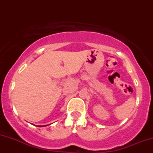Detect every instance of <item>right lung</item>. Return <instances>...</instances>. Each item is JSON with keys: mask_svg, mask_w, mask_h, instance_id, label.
<instances>
[{"mask_svg": "<svg viewBox=\"0 0 153 153\" xmlns=\"http://www.w3.org/2000/svg\"><path fill=\"white\" fill-rule=\"evenodd\" d=\"M47 125H45V126H37V127H46Z\"/></svg>", "mask_w": 153, "mask_h": 153, "instance_id": "right-lung-1", "label": "right lung"}]
</instances>
